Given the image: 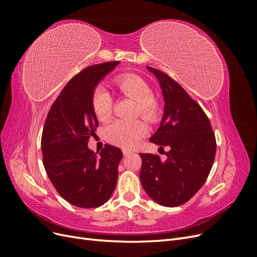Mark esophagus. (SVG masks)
<instances>
[{
	"instance_id": "obj_1",
	"label": "esophagus",
	"mask_w": 257,
	"mask_h": 257,
	"mask_svg": "<svg viewBox=\"0 0 257 257\" xmlns=\"http://www.w3.org/2000/svg\"><path fill=\"white\" fill-rule=\"evenodd\" d=\"M123 154L125 155V157H127V155L132 154V152L130 150H127V149H123Z\"/></svg>"
}]
</instances>
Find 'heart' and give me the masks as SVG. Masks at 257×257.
Segmentation results:
<instances>
[{"label":"heart","instance_id":"1","mask_svg":"<svg viewBox=\"0 0 257 257\" xmlns=\"http://www.w3.org/2000/svg\"><path fill=\"white\" fill-rule=\"evenodd\" d=\"M116 88L125 96L136 102V112L145 119L155 121L160 113V105L152 96L150 85L142 77L125 75L115 80ZM93 112L99 121H106L111 114L112 98L110 93L103 85H98L93 91L91 97ZM147 125L141 120L132 122L113 121L105 128L107 141L123 148H132L147 134Z\"/></svg>","mask_w":257,"mask_h":257}]
</instances>
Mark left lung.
<instances>
[{"label":"left lung","instance_id":"1","mask_svg":"<svg viewBox=\"0 0 257 257\" xmlns=\"http://www.w3.org/2000/svg\"><path fill=\"white\" fill-rule=\"evenodd\" d=\"M147 68L158 79L164 98L161 124L150 141L169 151L164 162L159 155L139 154L141 182L157 204L178 207L206 182L215 157V137L206 113L181 85L159 69Z\"/></svg>","mask_w":257,"mask_h":257}]
</instances>
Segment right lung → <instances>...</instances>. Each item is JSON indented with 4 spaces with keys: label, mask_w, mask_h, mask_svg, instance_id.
Wrapping results in <instances>:
<instances>
[{
    "label": "right lung",
    "mask_w": 257,
    "mask_h": 257,
    "mask_svg": "<svg viewBox=\"0 0 257 257\" xmlns=\"http://www.w3.org/2000/svg\"><path fill=\"white\" fill-rule=\"evenodd\" d=\"M118 64H96L76 75L54 100L45 122L42 152L46 173L60 195L76 207L104 205L118 180L123 157L119 148L106 145L94 153L88 147L98 125L91 106L93 91Z\"/></svg>",
    "instance_id": "add662e5"
}]
</instances>
